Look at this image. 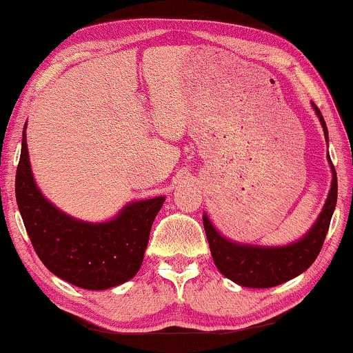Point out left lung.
<instances>
[{"label":"left lung","instance_id":"left-lung-1","mask_svg":"<svg viewBox=\"0 0 353 353\" xmlns=\"http://www.w3.org/2000/svg\"><path fill=\"white\" fill-rule=\"evenodd\" d=\"M320 123L323 126L325 138L328 139V130L320 109L314 104ZM331 161V160H330ZM333 182L327 203L317 222L311 231L298 243L283 247H256L241 245L225 239L209 222L208 215H203V225L206 231L210 254L215 266L225 277L243 287L270 288L281 285L307 270L320 254L323 241L327 238L331 217H333L336 199H338V177L331 163Z\"/></svg>","mask_w":353,"mask_h":353}]
</instances>
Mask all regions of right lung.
Masks as SVG:
<instances>
[{"label": "right lung", "instance_id": "add662e5", "mask_svg": "<svg viewBox=\"0 0 353 353\" xmlns=\"http://www.w3.org/2000/svg\"><path fill=\"white\" fill-rule=\"evenodd\" d=\"M15 198L39 260L55 276L87 290H106L134 277L144 259L152 223L165 201L159 196L131 203L106 223L71 219L52 206L36 187L25 131Z\"/></svg>", "mask_w": 353, "mask_h": 353}]
</instances>
